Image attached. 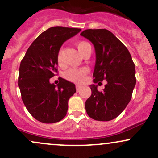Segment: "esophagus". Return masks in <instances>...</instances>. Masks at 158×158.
<instances>
[{
    "mask_svg": "<svg viewBox=\"0 0 158 158\" xmlns=\"http://www.w3.org/2000/svg\"><path fill=\"white\" fill-rule=\"evenodd\" d=\"M76 88H77V92H79V91H80V90H81V86L79 85H76Z\"/></svg>",
    "mask_w": 158,
    "mask_h": 158,
    "instance_id": "34e87169",
    "label": "esophagus"
}]
</instances>
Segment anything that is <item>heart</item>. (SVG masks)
Here are the masks:
<instances>
[{"label":"heart","mask_w":158,"mask_h":158,"mask_svg":"<svg viewBox=\"0 0 158 158\" xmlns=\"http://www.w3.org/2000/svg\"><path fill=\"white\" fill-rule=\"evenodd\" d=\"M76 46L79 50V52L83 55L84 52L86 51L87 49L90 48V45L88 42L85 41H78L76 44ZM57 61L58 64H61L62 62V51L59 50L57 55ZM88 68H72L68 70L64 74V77L68 81L72 82L81 83L84 81L85 77L88 74Z\"/></svg>","instance_id":"obj_1"}]
</instances>
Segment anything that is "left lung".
<instances>
[{
    "mask_svg": "<svg viewBox=\"0 0 158 158\" xmlns=\"http://www.w3.org/2000/svg\"><path fill=\"white\" fill-rule=\"evenodd\" d=\"M80 35L91 41L95 48L94 82L107 81L102 91L97 90V85L90 86L91 96L85 102L87 114L95 120H111L131 100L136 85L135 63L126 47L109 30L89 29Z\"/></svg>",
    "mask_w": 158,
    "mask_h": 158,
    "instance_id": "obj_1",
    "label": "left lung"
}]
</instances>
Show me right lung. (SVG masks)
Returning a JSON list of instances; mask_svg holds the SVG:
<instances>
[{"instance_id": "1", "label": "right lung", "mask_w": 158, "mask_h": 158, "mask_svg": "<svg viewBox=\"0 0 158 158\" xmlns=\"http://www.w3.org/2000/svg\"><path fill=\"white\" fill-rule=\"evenodd\" d=\"M81 29L50 27L40 34L27 50L19 68V87L27 110L39 122L54 123L66 116L68 100L76 92L73 83L59 77L57 85L50 79L58 72L61 46Z\"/></svg>"}]
</instances>
